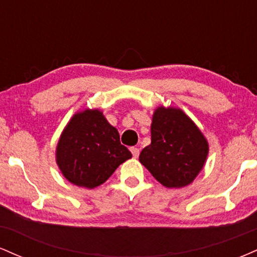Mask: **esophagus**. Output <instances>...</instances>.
<instances>
[{"instance_id": "34e87169", "label": "esophagus", "mask_w": 257, "mask_h": 257, "mask_svg": "<svg viewBox=\"0 0 257 257\" xmlns=\"http://www.w3.org/2000/svg\"><path fill=\"white\" fill-rule=\"evenodd\" d=\"M131 152H132L133 157H134V158H138L139 155H140V150H139L138 147H132Z\"/></svg>"}]
</instances>
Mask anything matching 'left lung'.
<instances>
[{
  "label": "left lung",
  "instance_id": "8db88e82",
  "mask_svg": "<svg viewBox=\"0 0 257 257\" xmlns=\"http://www.w3.org/2000/svg\"><path fill=\"white\" fill-rule=\"evenodd\" d=\"M208 141L184 111L156 108L151 124V144L139 161L168 188H180L196 179L206 161Z\"/></svg>",
  "mask_w": 257,
  "mask_h": 257
}]
</instances>
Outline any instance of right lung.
<instances>
[{
	"instance_id": "add662e5",
	"label": "right lung",
	"mask_w": 257,
	"mask_h": 257,
	"mask_svg": "<svg viewBox=\"0 0 257 257\" xmlns=\"http://www.w3.org/2000/svg\"><path fill=\"white\" fill-rule=\"evenodd\" d=\"M57 164L63 175L79 187H98L132 158L119 134L100 110L73 114L57 146Z\"/></svg>"
}]
</instances>
